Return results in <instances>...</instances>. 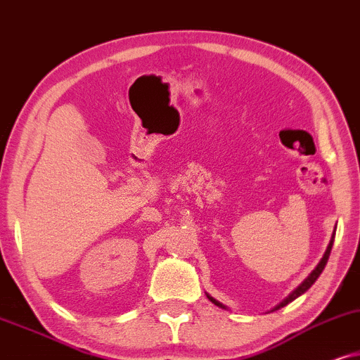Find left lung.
Segmentation results:
<instances>
[{
  "instance_id": "1",
  "label": "left lung",
  "mask_w": 360,
  "mask_h": 360,
  "mask_svg": "<svg viewBox=\"0 0 360 360\" xmlns=\"http://www.w3.org/2000/svg\"><path fill=\"white\" fill-rule=\"evenodd\" d=\"M334 232H336V229H334ZM334 236H336V233H333V236H330L329 245H328V248H326V252H324L323 258H321L319 263H318V265H316L314 270L309 273L308 278H304V281H303V283H301V285L298 286V288H295L293 291H291V293H290L288 296H286V298H285L283 301H281L280 304H276L275 308L270 309V313H273V311H276V309H280V308H283V306H286V304H288V303H291V301L296 300V298H298V296H301V295H303V293H306V291H308V290L311 288V286H313L314 281L318 280L321 273H323L324 266H326V263H328V258H329L330 248H333V243H334ZM205 295H207V298H209L210 301H212V303H214L215 306H219V308H222V309H227V306L222 304V303H220V301H217V300H215V298H212V296H210L209 293H205Z\"/></svg>"
}]
</instances>
